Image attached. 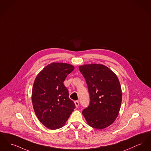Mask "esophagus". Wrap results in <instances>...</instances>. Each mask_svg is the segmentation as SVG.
<instances>
[{"mask_svg":"<svg viewBox=\"0 0 151 151\" xmlns=\"http://www.w3.org/2000/svg\"><path fill=\"white\" fill-rule=\"evenodd\" d=\"M75 106L76 107H78V106H79V101H75Z\"/></svg>","mask_w":151,"mask_h":151,"instance_id":"esophagus-1","label":"esophagus"}]
</instances>
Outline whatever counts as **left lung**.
Returning a JSON list of instances; mask_svg holds the SVG:
<instances>
[{"mask_svg": "<svg viewBox=\"0 0 151 151\" xmlns=\"http://www.w3.org/2000/svg\"><path fill=\"white\" fill-rule=\"evenodd\" d=\"M86 81L89 104L82 111L89 125L103 129L112 124L119 114L122 92L119 79L112 71L102 64L79 67Z\"/></svg>", "mask_w": 151, "mask_h": 151, "instance_id": "8db88e82", "label": "left lung"}]
</instances>
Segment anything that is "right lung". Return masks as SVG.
Instances as JSON below:
<instances>
[{
  "instance_id": "1",
  "label": "right lung",
  "mask_w": 151,
  "mask_h": 151,
  "mask_svg": "<svg viewBox=\"0 0 151 151\" xmlns=\"http://www.w3.org/2000/svg\"><path fill=\"white\" fill-rule=\"evenodd\" d=\"M73 70L69 64L53 63L36 78L32 92L33 107L39 121L50 129L62 127L75 108L63 83Z\"/></svg>"
}]
</instances>
